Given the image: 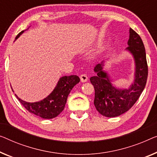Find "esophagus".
Instances as JSON below:
<instances>
[{"mask_svg":"<svg viewBox=\"0 0 157 157\" xmlns=\"http://www.w3.org/2000/svg\"><path fill=\"white\" fill-rule=\"evenodd\" d=\"M79 78H80L81 81L82 82H86L88 80V77L86 74H82Z\"/></svg>","mask_w":157,"mask_h":157,"instance_id":"34e87169","label":"esophagus"}]
</instances>
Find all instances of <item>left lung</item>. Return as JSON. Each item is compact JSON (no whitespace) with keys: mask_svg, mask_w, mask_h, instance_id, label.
Masks as SVG:
<instances>
[{"mask_svg":"<svg viewBox=\"0 0 157 157\" xmlns=\"http://www.w3.org/2000/svg\"><path fill=\"white\" fill-rule=\"evenodd\" d=\"M129 39L126 51L132 55L135 64L132 82L128 88L116 86L113 79L104 67L106 60H103L95 65L96 75L91 77L90 81L95 90L94 104L102 116L112 118L121 116L128 111L143 92L145 87L148 67L146 52L141 38L130 28Z\"/></svg>","mask_w":157,"mask_h":157,"instance_id":"8db88e82","label":"left lung"}]
</instances>
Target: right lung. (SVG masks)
Listing matches in <instances>:
<instances>
[{"label": "right lung", "instance_id": "obj_1", "mask_svg": "<svg viewBox=\"0 0 157 157\" xmlns=\"http://www.w3.org/2000/svg\"><path fill=\"white\" fill-rule=\"evenodd\" d=\"M25 30L17 35L15 40L24 33ZM79 81L80 79L79 77L75 75L61 77L50 94L39 101L27 102L21 99L16 94L15 96L29 113L41 117V118L51 119L56 118L63 111L70 92ZM13 92H14L13 90Z\"/></svg>", "mask_w": 157, "mask_h": 157}]
</instances>
